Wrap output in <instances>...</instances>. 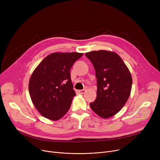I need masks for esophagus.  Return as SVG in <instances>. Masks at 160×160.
<instances>
[{"label": "esophagus", "mask_w": 160, "mask_h": 160, "mask_svg": "<svg viewBox=\"0 0 160 160\" xmlns=\"http://www.w3.org/2000/svg\"><path fill=\"white\" fill-rule=\"evenodd\" d=\"M86 92V89H82V90H79L78 93L80 94H83Z\"/></svg>", "instance_id": "34e87169"}]
</instances>
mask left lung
I'll return each instance as SVG.
<instances>
[{
	"instance_id": "8db88e82",
	"label": "left lung",
	"mask_w": 160,
	"mask_h": 160,
	"mask_svg": "<svg viewBox=\"0 0 160 160\" xmlns=\"http://www.w3.org/2000/svg\"><path fill=\"white\" fill-rule=\"evenodd\" d=\"M95 69L97 98L90 107L97 115L108 119L121 111L130 97L132 78L122 58L105 50L86 53Z\"/></svg>"
}]
</instances>
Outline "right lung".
<instances>
[{"instance_id":"obj_1","label":"right lung","mask_w":160,"mask_h":160,"mask_svg":"<svg viewBox=\"0 0 160 160\" xmlns=\"http://www.w3.org/2000/svg\"><path fill=\"white\" fill-rule=\"evenodd\" d=\"M83 56L78 52H54L42 60L33 71L28 89L33 104L47 119L57 121L69 111L76 95L70 70Z\"/></svg>"}]
</instances>
